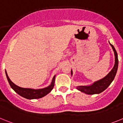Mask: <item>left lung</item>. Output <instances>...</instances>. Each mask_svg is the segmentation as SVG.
Returning <instances> with one entry per match:
<instances>
[{
	"label": "left lung",
	"instance_id": "left-lung-1",
	"mask_svg": "<svg viewBox=\"0 0 123 123\" xmlns=\"http://www.w3.org/2000/svg\"><path fill=\"white\" fill-rule=\"evenodd\" d=\"M110 44L113 50L115 57V65H114L113 69L104 78L100 79V80L96 81V82H94V83L90 86H77V89L80 91L81 92H83V93L89 94V95L100 94V93L105 91L106 88L110 85V84L112 82L115 76H116L117 70H118V54H117V52L116 50H115L114 46L112 44H111L110 43ZM71 75H73L72 70L71 71Z\"/></svg>",
	"mask_w": 123,
	"mask_h": 123
}]
</instances>
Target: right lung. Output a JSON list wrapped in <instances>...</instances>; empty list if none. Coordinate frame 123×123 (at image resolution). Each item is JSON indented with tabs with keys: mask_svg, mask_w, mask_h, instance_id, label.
I'll list each match as a JSON object with an SVG mask.
<instances>
[{
	"mask_svg": "<svg viewBox=\"0 0 123 123\" xmlns=\"http://www.w3.org/2000/svg\"><path fill=\"white\" fill-rule=\"evenodd\" d=\"M5 74L7 78L10 86L13 89L17 92V94H19L20 96L23 97L24 98L27 99H36V98H42L43 97L45 96L47 94H48L50 91L53 89L55 84V76H54L52 79V82L50 85L49 86L47 87L43 88V89H29V88H23L18 86L11 81L10 78H8L7 73L5 70Z\"/></svg>",
	"mask_w": 123,
	"mask_h": 123,
	"instance_id": "right-lung-1",
	"label": "right lung"
}]
</instances>
